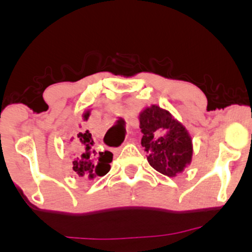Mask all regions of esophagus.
<instances>
[{
	"label": "esophagus",
	"mask_w": 252,
	"mask_h": 252,
	"mask_svg": "<svg viewBox=\"0 0 252 252\" xmlns=\"http://www.w3.org/2000/svg\"><path fill=\"white\" fill-rule=\"evenodd\" d=\"M112 152H114V153H118V152H120V148H117V149H114V150H112Z\"/></svg>",
	"instance_id": "34e87169"
}]
</instances>
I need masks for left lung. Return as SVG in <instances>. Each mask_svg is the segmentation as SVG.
<instances>
[{"instance_id": "left-lung-1", "label": "left lung", "mask_w": 252, "mask_h": 252, "mask_svg": "<svg viewBox=\"0 0 252 252\" xmlns=\"http://www.w3.org/2000/svg\"><path fill=\"white\" fill-rule=\"evenodd\" d=\"M140 128L143 134L141 144L148 153L147 160L158 173L173 178L190 163V136L169 111L158 105L144 109L140 114Z\"/></svg>"}]
</instances>
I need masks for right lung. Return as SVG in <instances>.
Masks as SVG:
<instances>
[{"label":"right lung","instance_id":"1","mask_svg":"<svg viewBox=\"0 0 252 252\" xmlns=\"http://www.w3.org/2000/svg\"><path fill=\"white\" fill-rule=\"evenodd\" d=\"M90 111L83 114L84 121H88ZM94 140L89 130H82L77 134L76 154H74L73 172L78 176L94 179L97 176H104L110 170V162L112 161V153L96 152L94 148Z\"/></svg>","mask_w":252,"mask_h":252}]
</instances>
